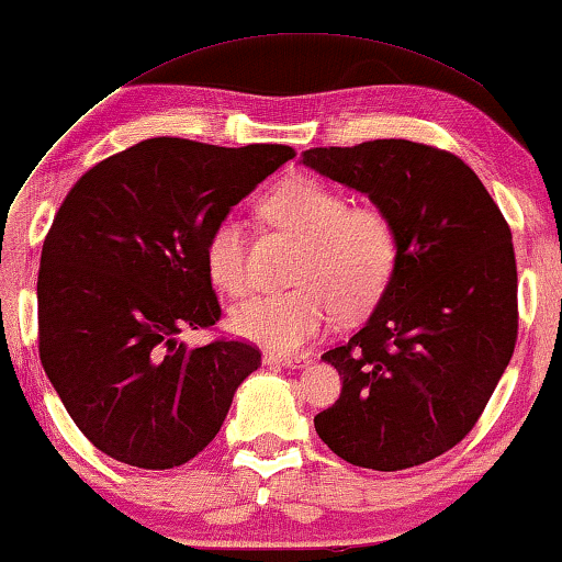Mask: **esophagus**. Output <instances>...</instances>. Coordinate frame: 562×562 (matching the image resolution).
Instances as JSON below:
<instances>
[{"instance_id": "obj_1", "label": "esophagus", "mask_w": 562, "mask_h": 562, "mask_svg": "<svg viewBox=\"0 0 562 562\" xmlns=\"http://www.w3.org/2000/svg\"><path fill=\"white\" fill-rule=\"evenodd\" d=\"M265 364H278V368H305L310 364L307 355H280V352H265Z\"/></svg>"}]
</instances>
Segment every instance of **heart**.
<instances>
[{"mask_svg":"<svg viewBox=\"0 0 562 562\" xmlns=\"http://www.w3.org/2000/svg\"><path fill=\"white\" fill-rule=\"evenodd\" d=\"M272 227L300 239L295 288L243 302L233 327L272 350L292 352L333 323L370 313L393 284L400 262L395 220L378 204H347L345 192L317 177L295 175L260 200ZM212 282L233 297L249 290L245 233L233 220L212 227L204 243Z\"/></svg>","mask_w":562,"mask_h":562,"instance_id":"1","label":"heart"}]
</instances>
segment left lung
I'll list each match as a JSON object with an SVG mask.
<instances>
[{
	"label": "left lung",
	"mask_w": 562,
	"mask_h": 562,
	"mask_svg": "<svg viewBox=\"0 0 562 562\" xmlns=\"http://www.w3.org/2000/svg\"><path fill=\"white\" fill-rule=\"evenodd\" d=\"M302 165L395 220L400 262L375 313L323 355L342 378L315 430L358 468L435 460L483 415L518 340V267L501 207L460 157L409 139L313 147Z\"/></svg>",
	"instance_id": "1"
}]
</instances>
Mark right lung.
<instances>
[{"label":"right lung","mask_w":562,"mask_h":562,"mask_svg":"<svg viewBox=\"0 0 562 562\" xmlns=\"http://www.w3.org/2000/svg\"><path fill=\"white\" fill-rule=\"evenodd\" d=\"M292 157L288 145L155 137L87 169L61 202L42 245L40 360L104 456L167 470L220 432L262 352L229 337L194 350L180 340L222 315L204 243Z\"/></svg>","instance_id":"1"}]
</instances>
